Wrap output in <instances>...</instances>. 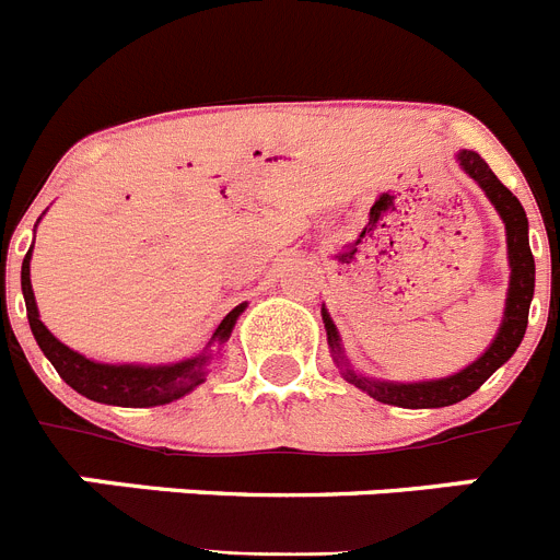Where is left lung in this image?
Instances as JSON below:
<instances>
[{"mask_svg": "<svg viewBox=\"0 0 560 560\" xmlns=\"http://www.w3.org/2000/svg\"><path fill=\"white\" fill-rule=\"evenodd\" d=\"M457 162L474 182L485 190V196L497 207L499 219L504 221V232H508V260H511V289H508V300H504V316L499 325L497 339L491 341V348L485 350L474 364H468L459 373L448 375V378L438 381H415V384H398V381H375L368 375H359L350 370L348 359L341 355L339 330H336L334 319L328 311L323 308V323L328 330V345L334 350V359L341 370V375L355 384L359 389L370 395V398L381 400V404H393V407L404 409H438L452 407L477 393L485 381L491 378L504 361L516 353L522 345L524 330H527V314H530L533 289H536V260H533L530 241H527V215L518 199L513 196L502 182L497 179V173L488 167V162L479 156L477 151H459Z\"/></svg>", "mask_w": 560, "mask_h": 560, "instance_id": "1", "label": "left lung"}]
</instances>
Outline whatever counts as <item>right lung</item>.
Here are the masks:
<instances>
[{
  "label": "right lung",
  "instance_id": "1",
  "mask_svg": "<svg viewBox=\"0 0 560 560\" xmlns=\"http://www.w3.org/2000/svg\"><path fill=\"white\" fill-rule=\"evenodd\" d=\"M30 255L33 249L24 255L22 264V294L24 305H27V319L30 330L36 336L38 348L44 350L52 368L58 370L69 387L81 393L83 398L97 400V404H112V407H162V404H171V400H179L182 395H187L190 389H196L205 381L207 361H210L212 350L192 355V359L176 361V364H101V361H92L86 355L75 353L72 348H67L63 341H58L56 336L49 334L47 325L38 319V305L36 296H33V285H30ZM246 303H241L237 308H232L230 314L221 319V325L212 334V341H226L230 339L232 328H235L237 316L244 314ZM207 345V348H210Z\"/></svg>",
  "mask_w": 560,
  "mask_h": 560
}]
</instances>
